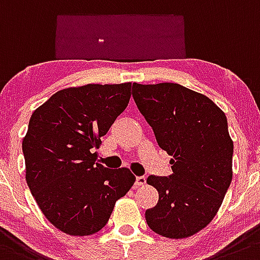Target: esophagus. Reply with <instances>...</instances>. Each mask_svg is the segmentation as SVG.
Segmentation results:
<instances>
[{"mask_svg": "<svg viewBox=\"0 0 260 260\" xmlns=\"http://www.w3.org/2000/svg\"><path fill=\"white\" fill-rule=\"evenodd\" d=\"M145 182H146V177H145V176H137V177H136V181H135L136 186L145 185Z\"/></svg>", "mask_w": 260, "mask_h": 260, "instance_id": "34e87169", "label": "esophagus"}]
</instances>
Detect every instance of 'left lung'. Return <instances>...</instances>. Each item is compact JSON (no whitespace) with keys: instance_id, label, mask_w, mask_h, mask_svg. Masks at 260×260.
<instances>
[{"instance_id":"1","label":"left lung","mask_w":260,"mask_h":260,"mask_svg":"<svg viewBox=\"0 0 260 260\" xmlns=\"http://www.w3.org/2000/svg\"><path fill=\"white\" fill-rule=\"evenodd\" d=\"M132 95L168 155L172 175L146 182L159 200L146 210L151 231L186 238L211 223L232 181L233 141L228 121L209 97L174 83H133Z\"/></svg>"}]
</instances>
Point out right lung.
<instances>
[{"mask_svg":"<svg viewBox=\"0 0 260 260\" xmlns=\"http://www.w3.org/2000/svg\"><path fill=\"white\" fill-rule=\"evenodd\" d=\"M131 83L88 84L51 95L32 114L23 139L25 180L57 229L89 236L109 221L136 177L97 162L101 137L128 106Z\"/></svg>","mask_w":260,"mask_h":260,"instance_id":"right-lung-1","label":"right lung"}]
</instances>
